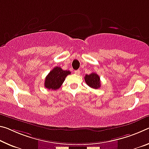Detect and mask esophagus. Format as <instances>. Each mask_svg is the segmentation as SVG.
<instances>
[{
  "label": "esophagus",
  "mask_w": 149,
  "mask_h": 149,
  "mask_svg": "<svg viewBox=\"0 0 149 149\" xmlns=\"http://www.w3.org/2000/svg\"><path fill=\"white\" fill-rule=\"evenodd\" d=\"M74 73L75 74H77V75H79V74H80V70H75V72H74Z\"/></svg>",
  "instance_id": "34e87169"
}]
</instances>
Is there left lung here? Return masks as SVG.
<instances>
[{"instance_id":"8db88e82","label":"left lung","mask_w":149,"mask_h":149,"mask_svg":"<svg viewBox=\"0 0 149 149\" xmlns=\"http://www.w3.org/2000/svg\"><path fill=\"white\" fill-rule=\"evenodd\" d=\"M85 81L87 86L93 89H98L101 87L100 77L95 73H91L89 75H86Z\"/></svg>"}]
</instances>
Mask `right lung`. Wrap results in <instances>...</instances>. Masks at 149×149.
Masks as SVG:
<instances>
[{"label": "right lung", "mask_w": 149, "mask_h": 149, "mask_svg": "<svg viewBox=\"0 0 149 149\" xmlns=\"http://www.w3.org/2000/svg\"><path fill=\"white\" fill-rule=\"evenodd\" d=\"M70 74V71L63 70L60 67H55L45 79V87L52 90H56L62 86L66 76Z\"/></svg>", "instance_id": "add662e5"}]
</instances>
